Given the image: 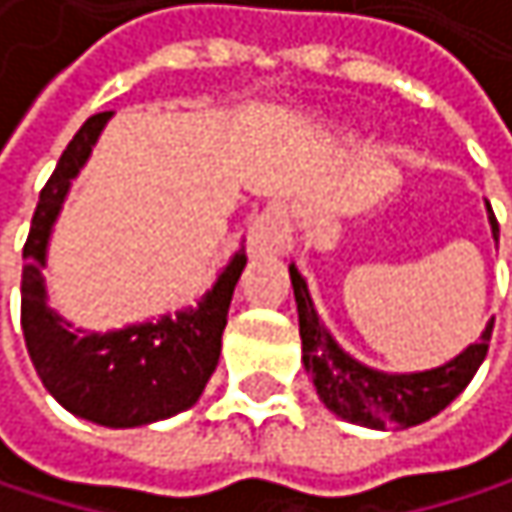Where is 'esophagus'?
I'll list each match as a JSON object with an SVG mask.
<instances>
[{
	"instance_id": "esophagus-1",
	"label": "esophagus",
	"mask_w": 512,
	"mask_h": 512,
	"mask_svg": "<svg viewBox=\"0 0 512 512\" xmlns=\"http://www.w3.org/2000/svg\"><path fill=\"white\" fill-rule=\"evenodd\" d=\"M290 249V222L281 207H266L249 231L252 255H281Z\"/></svg>"
}]
</instances>
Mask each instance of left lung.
I'll return each mask as SVG.
<instances>
[{"mask_svg": "<svg viewBox=\"0 0 512 512\" xmlns=\"http://www.w3.org/2000/svg\"><path fill=\"white\" fill-rule=\"evenodd\" d=\"M492 219V234L498 240V219L489 210ZM290 284L296 296V311H299V335H302V361L305 370L311 373V382L320 394V400L341 418L361 424V427H394L406 430L415 424L430 421L439 415L462 388L471 382L477 367L483 364L492 326L480 335L477 344H471L465 353L424 373H379L356 358H350L329 335V329L317 320V311L311 305L305 278L299 269L290 263Z\"/></svg>", "mask_w": 512, "mask_h": 512, "instance_id": "1", "label": "left lung"}]
</instances>
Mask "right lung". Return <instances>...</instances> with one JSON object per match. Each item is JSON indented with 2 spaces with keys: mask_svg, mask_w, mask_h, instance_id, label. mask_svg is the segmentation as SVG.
<instances>
[{
  "mask_svg": "<svg viewBox=\"0 0 512 512\" xmlns=\"http://www.w3.org/2000/svg\"><path fill=\"white\" fill-rule=\"evenodd\" d=\"M112 112L91 115L70 139L41 189L32 228L23 246L20 320L32 364L52 397L73 415L103 427H142L189 409L219 364L222 332L246 252L225 266L213 290L177 317L127 326L121 332H73L47 308L41 266L47 263L50 228Z\"/></svg>",
  "mask_w": 512,
  "mask_h": 512,
  "instance_id": "1",
  "label": "right lung"
}]
</instances>
